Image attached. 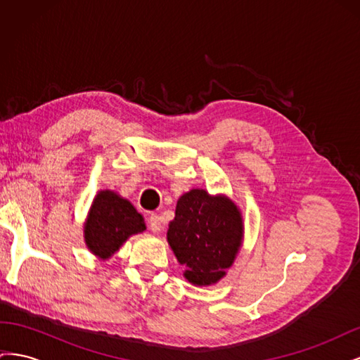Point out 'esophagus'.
Here are the masks:
<instances>
[{"label": "esophagus", "mask_w": 360, "mask_h": 360, "mask_svg": "<svg viewBox=\"0 0 360 360\" xmlns=\"http://www.w3.org/2000/svg\"><path fill=\"white\" fill-rule=\"evenodd\" d=\"M148 226L150 230L153 233H159L160 228H162V219L159 214H150L148 216Z\"/></svg>", "instance_id": "1"}]
</instances>
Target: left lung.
<instances>
[{
  "label": "left lung",
  "instance_id": "8db88e82",
  "mask_svg": "<svg viewBox=\"0 0 360 360\" xmlns=\"http://www.w3.org/2000/svg\"><path fill=\"white\" fill-rule=\"evenodd\" d=\"M243 234V216L236 202L226 195L197 188L179 198L167 240L184 266V278L193 285L209 287L234 264Z\"/></svg>",
  "mask_w": 360,
  "mask_h": 360
}]
</instances>
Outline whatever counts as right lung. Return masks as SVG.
Segmentation results:
<instances>
[{
	"instance_id": "obj_1",
	"label": "right lung",
	"mask_w": 360,
	"mask_h": 360,
	"mask_svg": "<svg viewBox=\"0 0 360 360\" xmlns=\"http://www.w3.org/2000/svg\"><path fill=\"white\" fill-rule=\"evenodd\" d=\"M146 230L144 217L114 191H99L84 222V240L99 259H110L130 236Z\"/></svg>"
}]
</instances>
